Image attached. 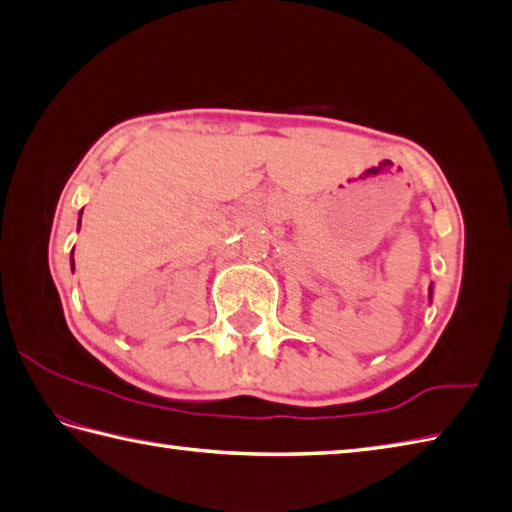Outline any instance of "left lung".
<instances>
[{
	"label": "left lung",
	"mask_w": 512,
	"mask_h": 512,
	"mask_svg": "<svg viewBox=\"0 0 512 512\" xmlns=\"http://www.w3.org/2000/svg\"><path fill=\"white\" fill-rule=\"evenodd\" d=\"M431 299H433V286L429 288V301H431Z\"/></svg>",
	"instance_id": "8db88e82"
}]
</instances>
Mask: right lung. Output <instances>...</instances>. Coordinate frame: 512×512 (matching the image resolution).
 Masks as SVG:
<instances>
[{"label": "right lung", "instance_id": "obj_1", "mask_svg": "<svg viewBox=\"0 0 512 512\" xmlns=\"http://www.w3.org/2000/svg\"><path fill=\"white\" fill-rule=\"evenodd\" d=\"M81 215H83V211H79V226H81ZM70 266H72V270H74V250L70 253Z\"/></svg>", "mask_w": 512, "mask_h": 512}]
</instances>
